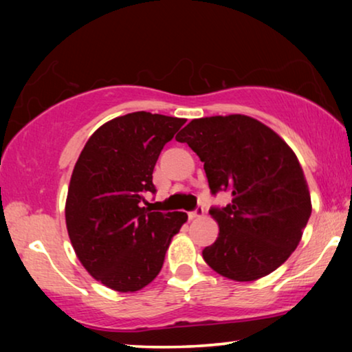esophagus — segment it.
Wrapping results in <instances>:
<instances>
[{
  "mask_svg": "<svg viewBox=\"0 0 352 352\" xmlns=\"http://www.w3.org/2000/svg\"><path fill=\"white\" fill-rule=\"evenodd\" d=\"M205 214V210L204 206H197L194 211H190L189 213V219H197V218H201V216Z\"/></svg>",
  "mask_w": 352,
  "mask_h": 352,
  "instance_id": "obj_1",
  "label": "esophagus"
}]
</instances>
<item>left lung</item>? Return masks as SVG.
<instances>
[{
    "instance_id": "1",
    "label": "left lung",
    "mask_w": 352,
    "mask_h": 352,
    "mask_svg": "<svg viewBox=\"0 0 352 352\" xmlns=\"http://www.w3.org/2000/svg\"><path fill=\"white\" fill-rule=\"evenodd\" d=\"M201 162L210 190L232 201L211 208L218 239L205 263L230 280H258L295 252L311 216V195L295 152L276 131L247 115L195 118L176 136Z\"/></svg>"
}]
</instances>
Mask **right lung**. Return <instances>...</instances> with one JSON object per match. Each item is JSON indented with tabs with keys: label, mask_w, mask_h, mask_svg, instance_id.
<instances>
[{
	"label": "right lung",
	"mask_w": 352,
	"mask_h": 352,
	"mask_svg": "<svg viewBox=\"0 0 352 352\" xmlns=\"http://www.w3.org/2000/svg\"><path fill=\"white\" fill-rule=\"evenodd\" d=\"M184 118L133 112L96 129L70 177L65 223L76 256L96 280L120 293L148 285L162 271L182 211H152L153 166Z\"/></svg>",
	"instance_id": "add662e5"
}]
</instances>
